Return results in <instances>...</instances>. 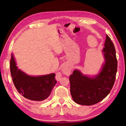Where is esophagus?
I'll list each match as a JSON object with an SVG mask.
<instances>
[{
    "label": "esophagus",
    "instance_id": "esophagus-1",
    "mask_svg": "<svg viewBox=\"0 0 126 126\" xmlns=\"http://www.w3.org/2000/svg\"><path fill=\"white\" fill-rule=\"evenodd\" d=\"M62 73L66 76H69L71 73V67L69 64L65 63L62 68ZM62 77V74L58 73L56 74V78L57 80H59Z\"/></svg>",
    "mask_w": 126,
    "mask_h": 126
}]
</instances>
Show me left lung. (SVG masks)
Segmentation results:
<instances>
[{
    "mask_svg": "<svg viewBox=\"0 0 126 126\" xmlns=\"http://www.w3.org/2000/svg\"><path fill=\"white\" fill-rule=\"evenodd\" d=\"M104 46L102 52L104 62L97 75H84L75 69L69 77L72 97L77 104L91 106L98 103L107 96L113 86L117 61L114 44L107 34Z\"/></svg>",
    "mask_w": 126,
    "mask_h": 126,
    "instance_id": "8db88e82",
    "label": "left lung"
}]
</instances>
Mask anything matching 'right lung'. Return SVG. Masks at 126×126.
Wrapping results in <instances>:
<instances>
[{"label":"right lung","mask_w":126,"mask_h":126,"mask_svg":"<svg viewBox=\"0 0 126 126\" xmlns=\"http://www.w3.org/2000/svg\"><path fill=\"white\" fill-rule=\"evenodd\" d=\"M10 68L13 82L17 91L22 96L31 101H42L46 99L57 83L54 73L32 76L18 69L13 53Z\"/></svg>","instance_id":"obj_1"}]
</instances>
